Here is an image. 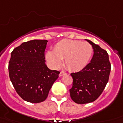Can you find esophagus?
<instances>
[{"instance_id":"obj_1","label":"esophagus","mask_w":123,"mask_h":123,"mask_svg":"<svg viewBox=\"0 0 123 123\" xmlns=\"http://www.w3.org/2000/svg\"><path fill=\"white\" fill-rule=\"evenodd\" d=\"M66 74H67L66 73H64V72H62V71H61V72L60 73V74H59V76H64V75H65Z\"/></svg>"}]
</instances>
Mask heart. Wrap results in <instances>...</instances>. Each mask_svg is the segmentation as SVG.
<instances>
[{
    "instance_id": "heart-1",
    "label": "heart",
    "mask_w": 123,
    "mask_h": 123,
    "mask_svg": "<svg viewBox=\"0 0 123 123\" xmlns=\"http://www.w3.org/2000/svg\"><path fill=\"white\" fill-rule=\"evenodd\" d=\"M92 52V47L86 42L63 39L54 46L53 52H47L46 59L55 69L61 67V60H64V65L68 70L79 72L88 64Z\"/></svg>"
}]
</instances>
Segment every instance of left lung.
I'll use <instances>...</instances> for the list:
<instances>
[{"label": "left lung", "mask_w": 123, "mask_h": 123, "mask_svg": "<svg viewBox=\"0 0 123 123\" xmlns=\"http://www.w3.org/2000/svg\"><path fill=\"white\" fill-rule=\"evenodd\" d=\"M93 49L91 62L82 70L71 73L73 82L70 97L77 104H86L97 99L106 86L111 72L109 55L105 50L85 39Z\"/></svg>", "instance_id": "left-lung-1"}]
</instances>
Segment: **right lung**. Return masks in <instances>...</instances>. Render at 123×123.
I'll return each instance as SVG.
<instances>
[{
	"label": "right lung",
	"instance_id": "1",
	"mask_svg": "<svg viewBox=\"0 0 123 123\" xmlns=\"http://www.w3.org/2000/svg\"><path fill=\"white\" fill-rule=\"evenodd\" d=\"M47 43V40L29 41L11 53L8 63L10 79L18 95L29 103L45 100L60 73L49 69L45 64Z\"/></svg>",
	"mask_w": 123,
	"mask_h": 123
}]
</instances>
